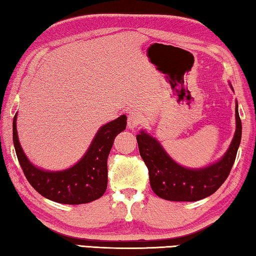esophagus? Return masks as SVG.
I'll return each mask as SVG.
<instances>
[{
	"label": "esophagus",
	"instance_id": "esophagus-1",
	"mask_svg": "<svg viewBox=\"0 0 256 256\" xmlns=\"http://www.w3.org/2000/svg\"><path fill=\"white\" fill-rule=\"evenodd\" d=\"M142 120H144V116L140 112H132L128 118V126L130 128H136L142 123Z\"/></svg>",
	"mask_w": 256,
	"mask_h": 256
}]
</instances>
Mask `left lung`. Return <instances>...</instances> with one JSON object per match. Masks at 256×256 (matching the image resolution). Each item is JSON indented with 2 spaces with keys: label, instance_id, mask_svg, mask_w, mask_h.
Masks as SVG:
<instances>
[{
  "label": "left lung",
  "instance_id": "left-lung-1",
  "mask_svg": "<svg viewBox=\"0 0 256 256\" xmlns=\"http://www.w3.org/2000/svg\"><path fill=\"white\" fill-rule=\"evenodd\" d=\"M242 138V120L236 104V132L230 146L218 162L203 170H188L177 164L156 138L141 131L136 136L140 156L149 170L150 185L167 201H198L214 194L227 180L235 162Z\"/></svg>",
  "mask_w": 256,
  "mask_h": 256
}]
</instances>
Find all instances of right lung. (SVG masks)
<instances>
[{"label": "right lung", "instance_id": "add662e5", "mask_svg": "<svg viewBox=\"0 0 256 256\" xmlns=\"http://www.w3.org/2000/svg\"><path fill=\"white\" fill-rule=\"evenodd\" d=\"M14 118V144L16 157L30 185L42 196L64 204H84L97 200L107 188V158L116 136L126 128L122 115L100 128L79 162L62 172H45L32 166L21 149Z\"/></svg>", "mask_w": 256, "mask_h": 256}]
</instances>
